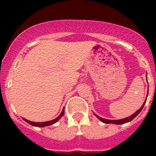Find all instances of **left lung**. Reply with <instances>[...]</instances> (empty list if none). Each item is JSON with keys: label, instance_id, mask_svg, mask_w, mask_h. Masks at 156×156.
Masks as SVG:
<instances>
[{"label": "left lung", "instance_id": "obj_1", "mask_svg": "<svg viewBox=\"0 0 156 156\" xmlns=\"http://www.w3.org/2000/svg\"><path fill=\"white\" fill-rule=\"evenodd\" d=\"M146 101H147V100H145V102H144V104H143V106L141 107L140 109H138V111L136 112L135 113H133V115H131L130 116H129V117H126V118H124V119H121V120H107V119H104L102 118V117H100L99 116H97V115H95V116H97L98 118L100 119V121H103L104 123H107V124H116V125H121V124H125L126 123V122H129V121H132L135 116H137L138 115V114L140 113V112L142 111V109H143V106L145 105L146 104Z\"/></svg>", "mask_w": 156, "mask_h": 156}]
</instances>
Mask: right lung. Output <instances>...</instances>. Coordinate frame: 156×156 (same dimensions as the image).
<instances>
[{
	"mask_svg": "<svg viewBox=\"0 0 156 156\" xmlns=\"http://www.w3.org/2000/svg\"><path fill=\"white\" fill-rule=\"evenodd\" d=\"M64 109L62 110V112L61 113V115L58 116V117H56V119H54V120H52V121H45V122H33V121H28V120H27V119H24V121H26L27 123H29L30 125H31V126H37V127H44V126H51V125H52V124L56 123V121H58V120H60L61 119V117H62L64 115Z\"/></svg>",
	"mask_w": 156,
	"mask_h": 156,
	"instance_id": "add662e5",
	"label": "right lung"
}]
</instances>
